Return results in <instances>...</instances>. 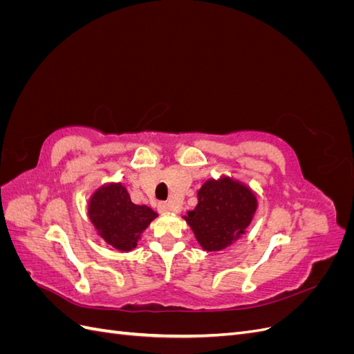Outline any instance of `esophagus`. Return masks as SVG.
I'll use <instances>...</instances> for the list:
<instances>
[{
    "instance_id": "obj_1",
    "label": "esophagus",
    "mask_w": 354,
    "mask_h": 354,
    "mask_svg": "<svg viewBox=\"0 0 354 354\" xmlns=\"http://www.w3.org/2000/svg\"><path fill=\"white\" fill-rule=\"evenodd\" d=\"M158 209H159L160 212H169V211H174L173 205H171V203H167V202H160L159 205H158Z\"/></svg>"
}]
</instances>
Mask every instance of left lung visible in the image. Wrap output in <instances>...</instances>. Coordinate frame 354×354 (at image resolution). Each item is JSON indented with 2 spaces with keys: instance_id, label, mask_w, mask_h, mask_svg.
Here are the masks:
<instances>
[{
  "instance_id": "left-lung-1",
  "label": "left lung",
  "mask_w": 354,
  "mask_h": 354,
  "mask_svg": "<svg viewBox=\"0 0 354 354\" xmlns=\"http://www.w3.org/2000/svg\"><path fill=\"white\" fill-rule=\"evenodd\" d=\"M198 205L186 221L203 250L220 251L250 226L257 209L252 192L230 178L208 180L198 192Z\"/></svg>"
}]
</instances>
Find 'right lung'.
I'll return each mask as SVG.
<instances>
[{
	"instance_id": "add662e5",
	"label": "right lung",
	"mask_w": 354,
	"mask_h": 354,
	"mask_svg": "<svg viewBox=\"0 0 354 354\" xmlns=\"http://www.w3.org/2000/svg\"><path fill=\"white\" fill-rule=\"evenodd\" d=\"M88 216L106 242L120 251H131L158 214L146 205L133 203L122 185H108L91 196Z\"/></svg>"
}]
</instances>
